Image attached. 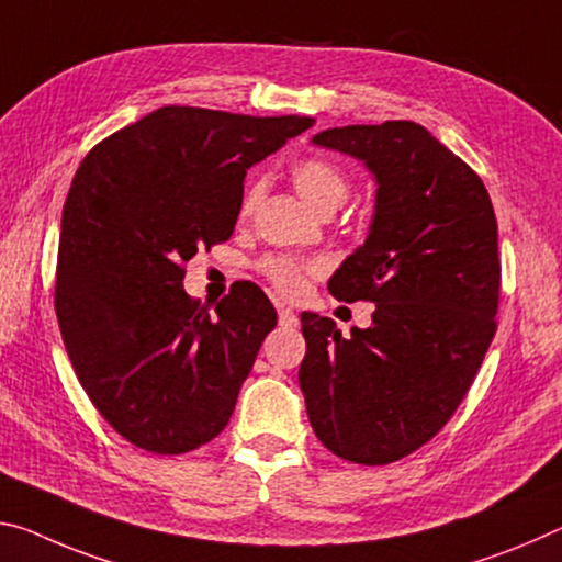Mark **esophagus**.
Returning <instances> with one entry per match:
<instances>
[{"label":"esophagus","mask_w":562,"mask_h":562,"mask_svg":"<svg viewBox=\"0 0 562 562\" xmlns=\"http://www.w3.org/2000/svg\"><path fill=\"white\" fill-rule=\"evenodd\" d=\"M280 325H284V327H297L300 325V317L292 313L290 307H280Z\"/></svg>","instance_id":"1"}]
</instances>
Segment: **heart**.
Wrapping results in <instances>:
<instances>
[{
  "mask_svg": "<svg viewBox=\"0 0 562 562\" xmlns=\"http://www.w3.org/2000/svg\"><path fill=\"white\" fill-rule=\"evenodd\" d=\"M292 182L300 198L313 207L317 215L327 210H337L350 194V180L340 167L323 157H305L292 167ZM262 184H249L243 200V215H249L260 200ZM265 278L272 282V288L282 292L284 297H297L305 290V280L310 272H315V265L292 260V257H270L262 262Z\"/></svg>",
  "mask_w": 562,
  "mask_h": 562,
  "instance_id": "heart-1",
  "label": "heart"
}]
</instances>
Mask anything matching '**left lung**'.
Wrapping results in <instances>:
<instances>
[{
	"label": "left lung",
	"instance_id": "8db88e82",
	"mask_svg": "<svg viewBox=\"0 0 562 562\" xmlns=\"http://www.w3.org/2000/svg\"><path fill=\"white\" fill-rule=\"evenodd\" d=\"M313 145L360 159L378 184L368 237L327 282L333 297L370 300L375 313L350 337L329 317L300 315V390L327 450L387 465L438 435L493 342V202L473 169L415 122L333 127Z\"/></svg>",
	"mask_w": 562,
	"mask_h": 562
}]
</instances>
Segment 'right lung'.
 <instances>
[{
  "instance_id": "right-lung-1",
  "label": "right lung",
  "mask_w": 562,
  "mask_h": 562,
  "mask_svg": "<svg viewBox=\"0 0 562 562\" xmlns=\"http://www.w3.org/2000/svg\"><path fill=\"white\" fill-rule=\"evenodd\" d=\"M313 124L159 106L79 165L55 310L85 393L137 448L180 456L233 417L278 313L252 282L210 313L184 292V262L233 235L247 169Z\"/></svg>"
}]
</instances>
